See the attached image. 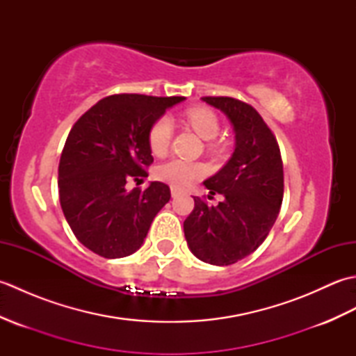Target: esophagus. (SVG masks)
<instances>
[{"label": "esophagus", "instance_id": "34e87169", "mask_svg": "<svg viewBox=\"0 0 356 356\" xmlns=\"http://www.w3.org/2000/svg\"><path fill=\"white\" fill-rule=\"evenodd\" d=\"M180 194H182V191H180L179 188H176V186H171V195H172V197H179Z\"/></svg>", "mask_w": 356, "mask_h": 356}]
</instances>
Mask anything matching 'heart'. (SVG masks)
<instances>
[{
	"label": "heart",
	"instance_id": "1",
	"mask_svg": "<svg viewBox=\"0 0 356 356\" xmlns=\"http://www.w3.org/2000/svg\"><path fill=\"white\" fill-rule=\"evenodd\" d=\"M188 124L193 127V130L197 133L202 139L211 140L214 139L220 130L218 118L213 111L208 108H191L186 111ZM172 136V122L168 116L159 118L156 122L151 125L148 133L149 148L154 154L162 156L166 153L170 147ZM157 177L163 182L170 184L177 188H186L195 180L202 179L207 174V166L200 162L185 161V159H171V161L162 163L159 166Z\"/></svg>",
	"mask_w": 356,
	"mask_h": 356
}]
</instances>
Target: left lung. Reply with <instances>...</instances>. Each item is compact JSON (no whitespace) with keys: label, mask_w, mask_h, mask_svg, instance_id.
<instances>
[{"label":"left lung","mask_w":356,"mask_h":356,"mask_svg":"<svg viewBox=\"0 0 356 356\" xmlns=\"http://www.w3.org/2000/svg\"><path fill=\"white\" fill-rule=\"evenodd\" d=\"M202 101L223 111L236 138V149L223 168L207 179L211 207L194 197V209L184 222L186 243L199 260L228 266L252 254L274 226L283 202V162L274 133L251 105L228 96Z\"/></svg>","instance_id":"left-lung-1"}]
</instances>
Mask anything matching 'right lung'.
I'll list each match as a JSON object with an SVG mask.
<instances>
[{"mask_svg": "<svg viewBox=\"0 0 356 356\" xmlns=\"http://www.w3.org/2000/svg\"><path fill=\"white\" fill-rule=\"evenodd\" d=\"M184 99L113 95L73 125L59 161V202L73 234L90 251L104 259L131 255L170 202L168 185L151 182L143 191H127V182L148 176L149 128Z\"/></svg>", "mask_w": 356, "mask_h": 356, "instance_id": "right-lung-1", "label": "right lung"}]
</instances>
